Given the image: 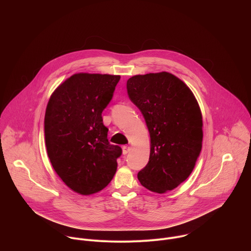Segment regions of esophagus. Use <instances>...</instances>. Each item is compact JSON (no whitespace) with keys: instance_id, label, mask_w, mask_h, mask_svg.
I'll list each match as a JSON object with an SVG mask.
<instances>
[{"instance_id":"obj_1","label":"esophagus","mask_w":251,"mask_h":251,"mask_svg":"<svg viewBox=\"0 0 251 251\" xmlns=\"http://www.w3.org/2000/svg\"><path fill=\"white\" fill-rule=\"evenodd\" d=\"M130 150H131V147H129V146H123V148H122L124 155H127L130 152Z\"/></svg>"}]
</instances>
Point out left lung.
Instances as JSON below:
<instances>
[{
  "label": "left lung",
  "instance_id": "obj_1",
  "mask_svg": "<svg viewBox=\"0 0 251 251\" xmlns=\"http://www.w3.org/2000/svg\"><path fill=\"white\" fill-rule=\"evenodd\" d=\"M130 100L144 117L151 139L149 162L138 180L164 194L186 181L201 150L202 117L191 89L172 74L135 75L127 80Z\"/></svg>",
  "mask_w": 251,
  "mask_h": 251
}]
</instances>
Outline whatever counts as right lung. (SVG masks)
Instances as JSON below:
<instances>
[{
  "label": "right lung",
  "instance_id": "right-lung-1",
  "mask_svg": "<svg viewBox=\"0 0 251 251\" xmlns=\"http://www.w3.org/2000/svg\"><path fill=\"white\" fill-rule=\"evenodd\" d=\"M119 75L76 74L51 94L45 116L50 163L73 191L88 196L113 178L122 149L107 139L102 111L112 99Z\"/></svg>",
  "mask_w": 251,
  "mask_h": 251
}]
</instances>
